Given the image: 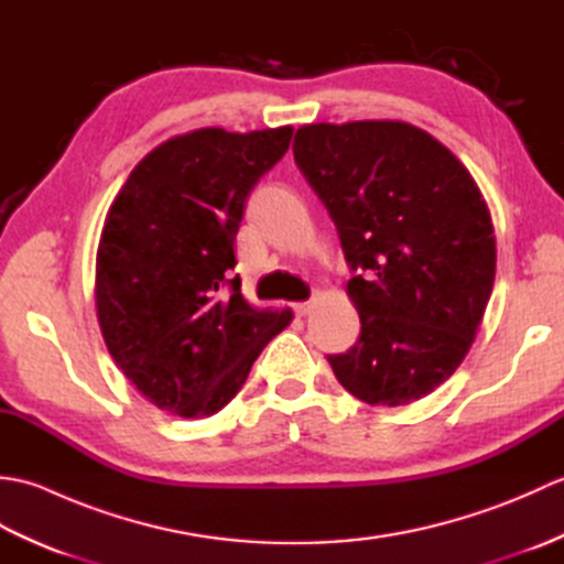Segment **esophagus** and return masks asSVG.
<instances>
[{"label": "esophagus", "instance_id": "obj_1", "mask_svg": "<svg viewBox=\"0 0 564 564\" xmlns=\"http://www.w3.org/2000/svg\"><path fill=\"white\" fill-rule=\"evenodd\" d=\"M310 307H313L310 303H295V305H293V310H295V315H297V317H305V315L310 313Z\"/></svg>", "mask_w": 564, "mask_h": 564}]
</instances>
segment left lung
<instances>
[{
    "label": "left lung",
    "instance_id": "8db88e82",
    "mask_svg": "<svg viewBox=\"0 0 564 564\" xmlns=\"http://www.w3.org/2000/svg\"><path fill=\"white\" fill-rule=\"evenodd\" d=\"M297 170L337 225L361 337L327 361L354 398L400 406L448 380L495 285L487 203L458 158L400 121L313 123Z\"/></svg>",
    "mask_w": 564,
    "mask_h": 564
}]
</instances>
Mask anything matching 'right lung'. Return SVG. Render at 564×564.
I'll return each mask as SVG.
<instances>
[{
    "label": "right lung",
    "mask_w": 564,
    "mask_h": 564,
    "mask_svg": "<svg viewBox=\"0 0 564 564\" xmlns=\"http://www.w3.org/2000/svg\"><path fill=\"white\" fill-rule=\"evenodd\" d=\"M293 128H200L154 148L118 191L97 251V315L123 376L160 410L210 416L293 313L239 293L235 237L249 191ZM228 293H224V285Z\"/></svg>",
    "instance_id": "add662e5"
}]
</instances>
